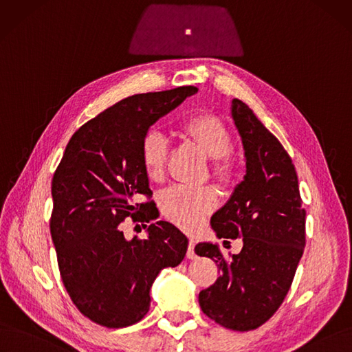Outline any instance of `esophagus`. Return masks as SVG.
Listing matches in <instances>:
<instances>
[{
  "label": "esophagus",
  "instance_id": "34e87169",
  "mask_svg": "<svg viewBox=\"0 0 352 352\" xmlns=\"http://www.w3.org/2000/svg\"><path fill=\"white\" fill-rule=\"evenodd\" d=\"M194 245H196V242H194V239H190L188 241V250H187V258L188 259H196L197 258L196 252H194Z\"/></svg>",
  "mask_w": 352,
  "mask_h": 352
}]
</instances>
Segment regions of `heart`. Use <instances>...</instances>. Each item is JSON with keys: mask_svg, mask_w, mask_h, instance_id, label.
<instances>
[{"mask_svg": "<svg viewBox=\"0 0 352 352\" xmlns=\"http://www.w3.org/2000/svg\"><path fill=\"white\" fill-rule=\"evenodd\" d=\"M178 135L192 143L207 158H212L213 175L220 183H229L233 175V166L226 160L232 148V138L226 126L212 114H197L181 123ZM166 160V143L158 133L145 136L140 146V164L145 175L156 183L164 177ZM217 206V194L213 188L188 190L175 187L168 190L161 197L162 214L184 230L199 229L204 219Z\"/></svg>", "mask_w": 352, "mask_h": 352, "instance_id": "heart-1", "label": "heart"}]
</instances>
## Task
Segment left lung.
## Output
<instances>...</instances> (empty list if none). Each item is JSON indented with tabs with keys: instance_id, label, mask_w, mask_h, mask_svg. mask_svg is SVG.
I'll return each mask as SVG.
<instances>
[{
	"instance_id": "left-lung-1",
	"label": "left lung",
	"mask_w": 352,
	"mask_h": 352,
	"mask_svg": "<svg viewBox=\"0 0 352 352\" xmlns=\"http://www.w3.org/2000/svg\"><path fill=\"white\" fill-rule=\"evenodd\" d=\"M230 116L242 140L246 173L210 225L220 239L242 238L239 254L225 259L217 243L200 242L220 276L201 290L204 314L232 331L261 327L283 303L306 243V212L294 165L278 139L238 98Z\"/></svg>"
}]
</instances>
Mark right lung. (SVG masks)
Wrapping results in <instances>:
<instances>
[{"label":"right lung","mask_w":352,"mask_h":352,"mask_svg":"<svg viewBox=\"0 0 352 352\" xmlns=\"http://www.w3.org/2000/svg\"><path fill=\"white\" fill-rule=\"evenodd\" d=\"M197 91L178 87L116 102L76 130L52 179L50 233L62 281L78 310L102 327L139 322L161 270L186 256L188 239L173 223L149 225L145 239H126L120 223L129 216L149 223L152 203H138L152 194L142 142Z\"/></svg>","instance_id":"right-lung-1"}]
</instances>
